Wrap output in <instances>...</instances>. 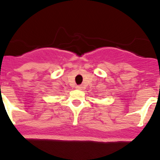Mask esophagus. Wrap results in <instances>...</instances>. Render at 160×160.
Wrapping results in <instances>:
<instances>
[{"mask_svg": "<svg viewBox=\"0 0 160 160\" xmlns=\"http://www.w3.org/2000/svg\"><path fill=\"white\" fill-rule=\"evenodd\" d=\"M77 88L79 89V90H80V89H82V86L81 85H78V86H77Z\"/></svg>", "mask_w": 160, "mask_h": 160, "instance_id": "34e87169", "label": "esophagus"}]
</instances>
